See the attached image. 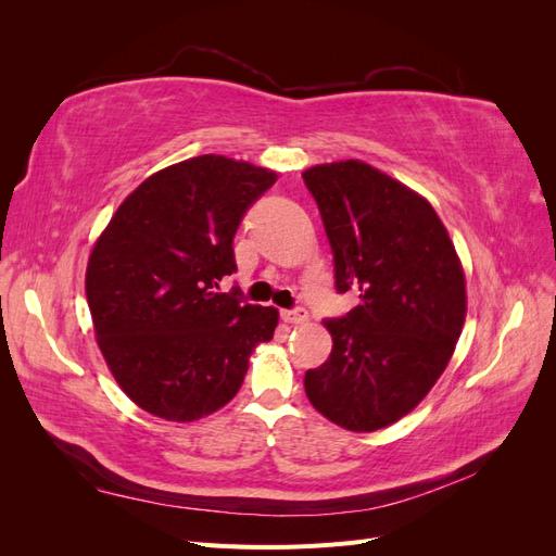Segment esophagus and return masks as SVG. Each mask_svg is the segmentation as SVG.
I'll return each instance as SVG.
<instances>
[{"mask_svg":"<svg viewBox=\"0 0 556 556\" xmlns=\"http://www.w3.org/2000/svg\"><path fill=\"white\" fill-rule=\"evenodd\" d=\"M280 317L288 325H306L308 323V311L306 308H292V311H282Z\"/></svg>","mask_w":556,"mask_h":556,"instance_id":"obj_1","label":"esophagus"}]
</instances>
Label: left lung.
<instances>
[{"mask_svg": "<svg viewBox=\"0 0 556 556\" xmlns=\"http://www.w3.org/2000/svg\"><path fill=\"white\" fill-rule=\"evenodd\" d=\"M304 182L323 215L339 294L359 304L325 319L329 359L306 371V396L333 425L376 431L422 401L466 317L457 252L429 201L359 160L319 164Z\"/></svg>", "mask_w": 556, "mask_h": 556, "instance_id": "1", "label": "left lung"}]
</instances>
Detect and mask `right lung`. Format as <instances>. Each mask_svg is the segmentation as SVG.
Wrapping results in <instances>:
<instances>
[{"instance_id": "add662e5", "label": "right lung", "mask_w": 556, "mask_h": 556, "mask_svg": "<svg viewBox=\"0 0 556 556\" xmlns=\"http://www.w3.org/2000/svg\"><path fill=\"white\" fill-rule=\"evenodd\" d=\"M276 174L201 155L146 178L94 243L86 292L97 343L123 392L150 415L194 422L237 396L278 311L248 304L233 237Z\"/></svg>"}]
</instances>
